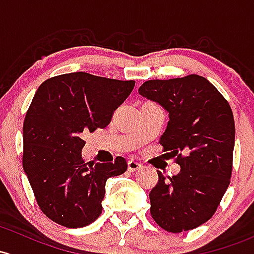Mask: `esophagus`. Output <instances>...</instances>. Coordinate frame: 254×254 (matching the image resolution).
I'll return each instance as SVG.
<instances>
[{"instance_id": "1", "label": "esophagus", "mask_w": 254, "mask_h": 254, "mask_svg": "<svg viewBox=\"0 0 254 254\" xmlns=\"http://www.w3.org/2000/svg\"><path fill=\"white\" fill-rule=\"evenodd\" d=\"M142 168V164L136 161H129L127 162V170L129 172H136V170L141 169Z\"/></svg>"}]
</instances>
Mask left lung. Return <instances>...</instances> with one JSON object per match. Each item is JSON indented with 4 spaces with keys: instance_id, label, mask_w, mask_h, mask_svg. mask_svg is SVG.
Segmentation results:
<instances>
[{
    "instance_id": "1",
    "label": "left lung",
    "mask_w": 254,
    "mask_h": 254,
    "mask_svg": "<svg viewBox=\"0 0 254 254\" xmlns=\"http://www.w3.org/2000/svg\"><path fill=\"white\" fill-rule=\"evenodd\" d=\"M138 93L169 113L159 143L181 170L149 192L151 215L169 233L192 230L217 210L233 173L235 122L224 96L203 76L147 80Z\"/></svg>"
}]
</instances>
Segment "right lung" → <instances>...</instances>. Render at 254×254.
Instances as JSON below:
<instances>
[{
	"instance_id": "1",
	"label": "right lung",
	"mask_w": 254,
	"mask_h": 254,
	"mask_svg": "<svg viewBox=\"0 0 254 254\" xmlns=\"http://www.w3.org/2000/svg\"><path fill=\"white\" fill-rule=\"evenodd\" d=\"M135 86L76 71L42 82L23 125V168L40 209L65 228H84L102 213L106 181L125 173V158L85 163L82 135L105 129Z\"/></svg>"
}]
</instances>
